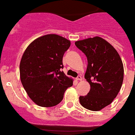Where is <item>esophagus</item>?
<instances>
[{
	"label": "esophagus",
	"instance_id": "1",
	"mask_svg": "<svg viewBox=\"0 0 135 135\" xmlns=\"http://www.w3.org/2000/svg\"><path fill=\"white\" fill-rule=\"evenodd\" d=\"M76 80L77 81H81V80H82V78L80 75H78V78H76Z\"/></svg>",
	"mask_w": 135,
	"mask_h": 135
}]
</instances>
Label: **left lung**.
Listing matches in <instances>:
<instances>
[{
    "label": "left lung",
    "mask_w": 135,
    "mask_h": 135,
    "mask_svg": "<svg viewBox=\"0 0 135 135\" xmlns=\"http://www.w3.org/2000/svg\"><path fill=\"white\" fill-rule=\"evenodd\" d=\"M88 60L84 78L90 84V91L80 96L81 106L98 111L110 104L119 92L123 80L122 59L114 47L103 38H94L75 42Z\"/></svg>",
    "instance_id": "8db88e82"
}]
</instances>
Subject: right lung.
Here are the masks:
<instances>
[{"label":"right lung","instance_id":"obj_1","mask_svg":"<svg viewBox=\"0 0 135 135\" xmlns=\"http://www.w3.org/2000/svg\"><path fill=\"white\" fill-rule=\"evenodd\" d=\"M71 45L56 34L39 37L27 46L20 63V80L31 100L42 107L61 102L73 80L64 74L62 58Z\"/></svg>","mask_w":135,"mask_h":135}]
</instances>
